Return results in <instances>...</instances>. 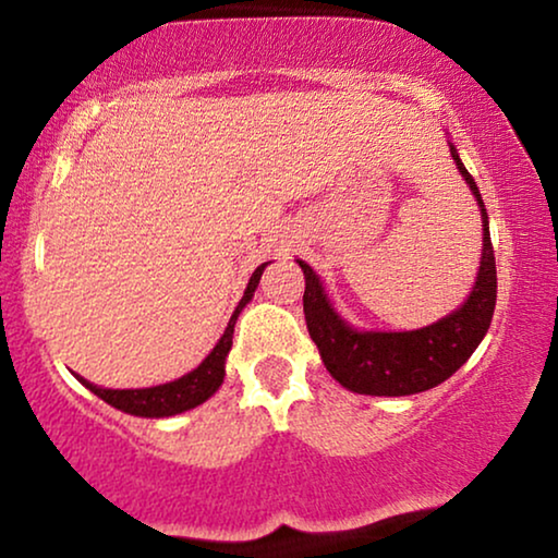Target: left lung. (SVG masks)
Returning <instances> with one entry per match:
<instances>
[{"instance_id": "obj_1", "label": "left lung", "mask_w": 558, "mask_h": 558, "mask_svg": "<svg viewBox=\"0 0 558 558\" xmlns=\"http://www.w3.org/2000/svg\"><path fill=\"white\" fill-rule=\"evenodd\" d=\"M456 169L466 179L469 190L482 209V262L472 294L459 310L421 330L376 332L356 330L330 305L323 281L305 262V320L325 368L345 389L374 397H404L438 387L459 372L487 336L497 300L495 251L489 241V217L482 194L459 154L451 146Z\"/></svg>"}]
</instances>
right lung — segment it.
<instances>
[{"instance_id":"obj_1","label":"right lung","mask_w":558,"mask_h":558,"mask_svg":"<svg viewBox=\"0 0 558 558\" xmlns=\"http://www.w3.org/2000/svg\"><path fill=\"white\" fill-rule=\"evenodd\" d=\"M264 269H266V264H262L256 271H253V277L248 279V287H245V292H243V300L238 302L235 313L230 315L226 332H222V338L217 341L215 349L209 351V356L202 361L194 372L184 374L182 379H173V381H169V385L146 387V389H105V387L92 385V381H86L84 376H78V374H76V379L82 381L86 389H92L94 395L102 397L107 404L128 412V415L169 417V415H179V412H184V410L197 408V404L209 400V397L220 389L222 379H226V356H228L230 345H233L235 320H238V315H241V310L251 302L253 292H256L258 279H262Z\"/></svg>"}]
</instances>
